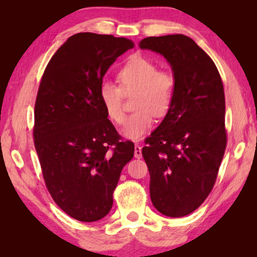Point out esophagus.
<instances>
[{
    "label": "esophagus",
    "mask_w": 257,
    "mask_h": 257,
    "mask_svg": "<svg viewBox=\"0 0 257 257\" xmlns=\"http://www.w3.org/2000/svg\"><path fill=\"white\" fill-rule=\"evenodd\" d=\"M135 158L136 159L142 158V146L139 144H135Z\"/></svg>",
    "instance_id": "1"
}]
</instances>
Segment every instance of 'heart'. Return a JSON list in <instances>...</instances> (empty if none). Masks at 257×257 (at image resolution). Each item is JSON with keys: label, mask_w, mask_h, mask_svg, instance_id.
Here are the masks:
<instances>
[{"label": "heart", "mask_w": 257, "mask_h": 257, "mask_svg": "<svg viewBox=\"0 0 257 257\" xmlns=\"http://www.w3.org/2000/svg\"><path fill=\"white\" fill-rule=\"evenodd\" d=\"M118 81L119 85L103 82L99 86V99L108 118L120 124L124 118V96L136 93L133 103L137 110L125 118L122 134L127 138L138 139L151 129L155 115L164 116L170 111L176 79L171 73L159 70L152 60L136 55L120 68Z\"/></svg>", "instance_id": "b5f03b06"}]
</instances>
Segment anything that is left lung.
I'll return each mask as SVG.
<instances>
[{
	"label": "left lung",
	"instance_id": "8db88e82",
	"mask_svg": "<svg viewBox=\"0 0 257 257\" xmlns=\"http://www.w3.org/2000/svg\"><path fill=\"white\" fill-rule=\"evenodd\" d=\"M139 46L162 54L176 79L170 111L142 150L151 199L162 214L185 216L211 193L227 147L222 79L213 60L185 35L146 37Z\"/></svg>",
	"mask_w": 257,
	"mask_h": 257
}]
</instances>
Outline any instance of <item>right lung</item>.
<instances>
[{
	"mask_svg": "<svg viewBox=\"0 0 257 257\" xmlns=\"http://www.w3.org/2000/svg\"><path fill=\"white\" fill-rule=\"evenodd\" d=\"M133 47L113 35H73L52 56L38 87L33 135L43 178L61 210L82 222L110 212L134 156V143L121 141L99 99L107 69Z\"/></svg>",
	"mask_w": 257,
	"mask_h": 257,
	"instance_id": "1",
	"label": "right lung"
}]
</instances>
